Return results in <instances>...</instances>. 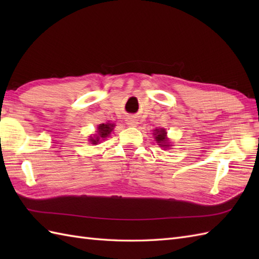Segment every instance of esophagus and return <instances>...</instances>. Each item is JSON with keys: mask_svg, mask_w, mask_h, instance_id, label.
I'll return each mask as SVG.
<instances>
[{"mask_svg": "<svg viewBox=\"0 0 259 259\" xmlns=\"http://www.w3.org/2000/svg\"><path fill=\"white\" fill-rule=\"evenodd\" d=\"M137 120L135 118H128L126 119V124L130 125V126H136L137 125Z\"/></svg>", "mask_w": 259, "mask_h": 259, "instance_id": "esophagus-1", "label": "esophagus"}]
</instances>
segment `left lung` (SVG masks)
Returning <instances> with one entry per match:
<instances>
[{
    "mask_svg": "<svg viewBox=\"0 0 259 259\" xmlns=\"http://www.w3.org/2000/svg\"><path fill=\"white\" fill-rule=\"evenodd\" d=\"M155 136H156V141L159 144L160 147H169V145H167V134L164 129H156L155 130Z\"/></svg>",
    "mask_w": 259,
    "mask_h": 259,
    "instance_id": "1",
    "label": "left lung"
}]
</instances>
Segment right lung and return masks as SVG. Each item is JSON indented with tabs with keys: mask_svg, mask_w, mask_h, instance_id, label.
I'll use <instances>...</instances> for the list:
<instances>
[{
	"mask_svg": "<svg viewBox=\"0 0 259 259\" xmlns=\"http://www.w3.org/2000/svg\"><path fill=\"white\" fill-rule=\"evenodd\" d=\"M113 129V124L111 123H107V124H100L98 126V135L96 138H91L90 141L92 142L93 145H97L99 141H100V139H104L107 138V137L110 135V133H111Z\"/></svg>",
	"mask_w": 259,
	"mask_h": 259,
	"instance_id": "obj_1",
	"label": "right lung"
}]
</instances>
